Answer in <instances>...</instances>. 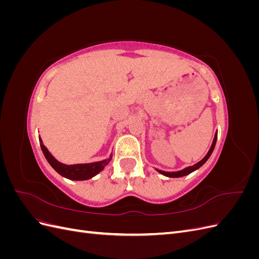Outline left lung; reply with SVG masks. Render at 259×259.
<instances>
[{
	"instance_id": "obj_1",
	"label": "left lung",
	"mask_w": 259,
	"mask_h": 259,
	"mask_svg": "<svg viewBox=\"0 0 259 259\" xmlns=\"http://www.w3.org/2000/svg\"><path fill=\"white\" fill-rule=\"evenodd\" d=\"M216 140H217V132H216L215 137H214V140H213V143H211V146H210V148H209V150H208L207 154H206V155L204 156V158H203L200 162H198L197 164H194V165H192V166H188V167H186V168H184V169H182V170H178V171H164V170H160V169H156V170H158L159 173H161V174H162V175H164V176L173 177V178H175V177H183V176H186V175H188V174L192 173V171H194L195 169L200 168V167L203 165V164H204V163L208 160V158L210 156L211 152H213L214 148H215Z\"/></svg>"
}]
</instances>
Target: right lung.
<instances>
[{"instance_id": "right-lung-1", "label": "right lung", "mask_w": 259, "mask_h": 259, "mask_svg": "<svg viewBox=\"0 0 259 259\" xmlns=\"http://www.w3.org/2000/svg\"><path fill=\"white\" fill-rule=\"evenodd\" d=\"M40 146L44 153V156L46 158V160H48V162L51 164V166L61 176L71 180H86L94 177L95 175H97L99 171L103 170L105 166H107L108 163L112 159V155H110V158L109 159L99 161V162L66 165V164L60 163L59 161H57L54 158V156L51 154V152L48 150V148L43 145L41 138H40Z\"/></svg>"}]
</instances>
